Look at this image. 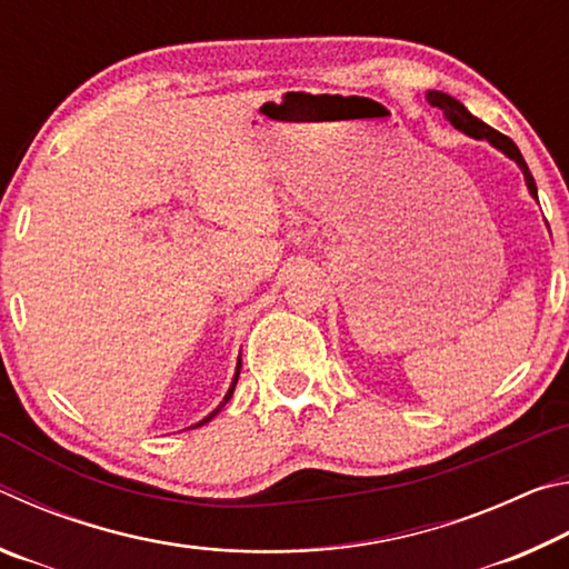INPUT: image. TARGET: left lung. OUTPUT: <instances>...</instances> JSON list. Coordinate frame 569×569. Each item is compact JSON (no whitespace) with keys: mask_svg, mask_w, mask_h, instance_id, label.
<instances>
[{"mask_svg":"<svg viewBox=\"0 0 569 569\" xmlns=\"http://www.w3.org/2000/svg\"><path fill=\"white\" fill-rule=\"evenodd\" d=\"M427 100L435 104V108H439L441 112H445V118L455 124L457 130H461V132H467V134H471V138H477V140H489L492 142L495 148H499L505 152V156H509L512 158L519 168H522V172H525V180H527V188H529V192H532V196L537 198V186H535V178H532V172H529V168H527V162H525V158H522V152H519V148L515 146L512 140L507 138V134H502L499 130H495V128H489L487 122H481L479 118H475V114H471L465 104H461L457 98H451V94H447V92H439V90H431L429 94H427Z\"/></svg>","mask_w":569,"mask_h":569,"instance_id":"left-lung-1","label":"left lung"}]
</instances>
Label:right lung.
Returning <instances> with one entry per match:
<instances>
[{"label": "right lung", "mask_w": 569, "mask_h": 569, "mask_svg": "<svg viewBox=\"0 0 569 569\" xmlns=\"http://www.w3.org/2000/svg\"><path fill=\"white\" fill-rule=\"evenodd\" d=\"M238 373H240V359H238V366H236V377H233V383H230V389H228V393H226V399H223V403H220V407H218L216 411H210V413H208V417H206L203 421H198V423H196V427H203V423H206V421H210V419H213V417H216V413H218L220 409H223V407H226V403H228V399H230V397H233V391H236V383H238Z\"/></svg>", "instance_id": "obj_1"}]
</instances>
